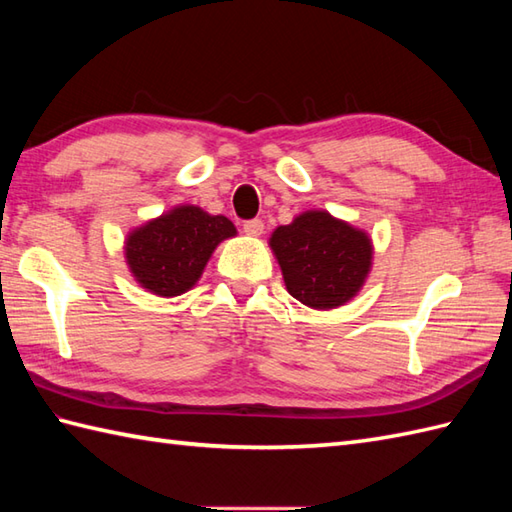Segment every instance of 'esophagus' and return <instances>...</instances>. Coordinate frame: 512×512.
Here are the masks:
<instances>
[{
	"label": "esophagus",
	"mask_w": 512,
	"mask_h": 512,
	"mask_svg": "<svg viewBox=\"0 0 512 512\" xmlns=\"http://www.w3.org/2000/svg\"><path fill=\"white\" fill-rule=\"evenodd\" d=\"M244 233L250 237H259L264 233V222L262 220H246L244 222Z\"/></svg>",
	"instance_id": "1"
}]
</instances>
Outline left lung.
Here are the masks:
<instances>
[{"label":"left lung","mask_w":512,"mask_h":512,"mask_svg":"<svg viewBox=\"0 0 512 512\" xmlns=\"http://www.w3.org/2000/svg\"><path fill=\"white\" fill-rule=\"evenodd\" d=\"M270 248L290 295L317 310L350 301L372 266L369 237L325 211H306L275 228Z\"/></svg>","instance_id":"left-lung-1"}]
</instances>
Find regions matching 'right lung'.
<instances>
[{
    "mask_svg": "<svg viewBox=\"0 0 512 512\" xmlns=\"http://www.w3.org/2000/svg\"><path fill=\"white\" fill-rule=\"evenodd\" d=\"M235 233L224 215L176 206L129 233L125 257L140 286L160 297H178L195 286L215 246Z\"/></svg>",
    "mask_w": 512,
    "mask_h": 512,
    "instance_id": "add662e5",
    "label": "right lung"
}]
</instances>
